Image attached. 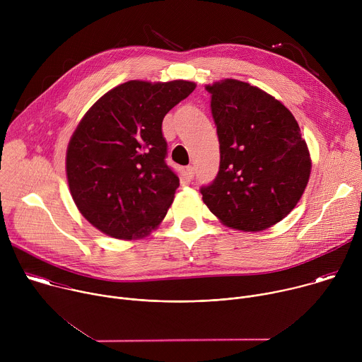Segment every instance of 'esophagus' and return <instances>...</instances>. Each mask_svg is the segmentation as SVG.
Instances as JSON below:
<instances>
[{"label": "esophagus", "instance_id": "esophagus-1", "mask_svg": "<svg viewBox=\"0 0 362 362\" xmlns=\"http://www.w3.org/2000/svg\"><path fill=\"white\" fill-rule=\"evenodd\" d=\"M186 176H187L189 179H192V177L194 176V168H193V166H187V168H186Z\"/></svg>", "mask_w": 362, "mask_h": 362}]
</instances>
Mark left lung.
Returning a JSON list of instances; mask_svg holds the SVG:
<instances>
[{
  "instance_id": "8db88e82",
  "label": "left lung",
  "mask_w": 362,
  "mask_h": 362,
  "mask_svg": "<svg viewBox=\"0 0 362 362\" xmlns=\"http://www.w3.org/2000/svg\"><path fill=\"white\" fill-rule=\"evenodd\" d=\"M206 90L221 165L215 180L200 189L203 202L232 229L271 228L295 208L311 175L300 129L279 100L249 83L226 78Z\"/></svg>"
}]
</instances>
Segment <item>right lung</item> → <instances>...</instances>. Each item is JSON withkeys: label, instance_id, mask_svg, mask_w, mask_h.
Returning <instances> with one entry per match:
<instances>
[{"label": "right lung", "instance_id": "obj_1", "mask_svg": "<svg viewBox=\"0 0 362 362\" xmlns=\"http://www.w3.org/2000/svg\"><path fill=\"white\" fill-rule=\"evenodd\" d=\"M196 84L132 80L100 97L74 130L66 156L70 193L80 214L116 239L156 229L179 187L166 165L162 122Z\"/></svg>", "mask_w": 362, "mask_h": 362}]
</instances>
